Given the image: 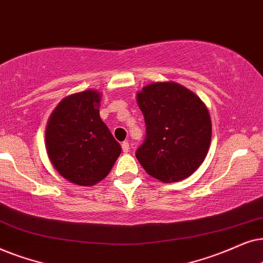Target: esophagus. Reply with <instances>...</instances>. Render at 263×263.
<instances>
[{
	"label": "esophagus",
	"mask_w": 263,
	"mask_h": 263,
	"mask_svg": "<svg viewBox=\"0 0 263 263\" xmlns=\"http://www.w3.org/2000/svg\"><path fill=\"white\" fill-rule=\"evenodd\" d=\"M121 148H122V152H124V153H128V152H129V144H128V142H124V143H122Z\"/></svg>",
	"instance_id": "obj_1"
}]
</instances>
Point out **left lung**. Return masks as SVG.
I'll list each match as a JSON object with an SVG mask.
<instances>
[{"mask_svg": "<svg viewBox=\"0 0 263 263\" xmlns=\"http://www.w3.org/2000/svg\"><path fill=\"white\" fill-rule=\"evenodd\" d=\"M146 136L136 152L145 172L163 183L190 177L207 156L212 121L196 93L174 82L153 83L137 93Z\"/></svg>", "mask_w": 263, "mask_h": 263, "instance_id": "obj_1", "label": "left lung"}]
</instances>
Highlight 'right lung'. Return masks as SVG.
Returning a JSON list of instances; mask_svg holds the SVG:
<instances>
[{
	"instance_id": "right-lung-1",
	"label": "right lung",
	"mask_w": 263,
	"mask_h": 263,
	"mask_svg": "<svg viewBox=\"0 0 263 263\" xmlns=\"http://www.w3.org/2000/svg\"><path fill=\"white\" fill-rule=\"evenodd\" d=\"M101 93L86 90L65 97L45 129L49 160L65 179L91 186L106 178L121 154L100 117Z\"/></svg>"
}]
</instances>
